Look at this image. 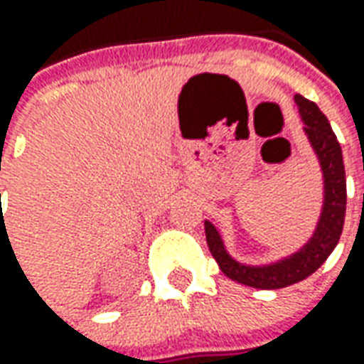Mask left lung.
Masks as SVG:
<instances>
[{
	"mask_svg": "<svg viewBox=\"0 0 364 364\" xmlns=\"http://www.w3.org/2000/svg\"><path fill=\"white\" fill-rule=\"evenodd\" d=\"M294 100L299 108L301 120L306 124L304 132L323 171V210L314 236L307 240L304 248H299V252L291 254L284 260L274 262L268 266H246L230 258L217 228L205 220L208 250L217 260L220 272L230 279L250 288L279 289L306 279L327 260V256L333 252L343 232L345 208H347V181H345L341 146L337 141V136L333 134L331 124L325 118L323 112L317 108V104L304 98L301 94H296Z\"/></svg>",
	"mask_w": 364,
	"mask_h": 364,
	"instance_id": "obj_1",
	"label": "left lung"
}]
</instances>
